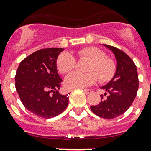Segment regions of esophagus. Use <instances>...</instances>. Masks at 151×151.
<instances>
[{
  "label": "esophagus",
  "mask_w": 151,
  "mask_h": 151,
  "mask_svg": "<svg viewBox=\"0 0 151 151\" xmlns=\"http://www.w3.org/2000/svg\"><path fill=\"white\" fill-rule=\"evenodd\" d=\"M83 91H84L85 93H86V94H90L93 91H92V89H83Z\"/></svg>",
  "instance_id": "34e87169"
}]
</instances>
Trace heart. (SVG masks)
<instances>
[{"instance_id":"1","label":"heart","mask_w":151,"mask_h":151,"mask_svg":"<svg viewBox=\"0 0 151 151\" xmlns=\"http://www.w3.org/2000/svg\"><path fill=\"white\" fill-rule=\"evenodd\" d=\"M76 55L80 59L90 60L87 71L89 73H81L73 72L65 78V86L68 89H78L89 86L98 79L101 82L110 80L115 74L116 64L114 61L106 58L103 50L96 47H86L77 51ZM57 68L60 73L65 74L76 67V60L74 56L68 52H63L57 58Z\"/></svg>"}]
</instances>
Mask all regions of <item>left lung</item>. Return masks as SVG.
<instances>
[{
  "instance_id": "1",
  "label": "left lung",
  "mask_w": 151,
  "mask_h": 151,
  "mask_svg": "<svg viewBox=\"0 0 151 151\" xmlns=\"http://www.w3.org/2000/svg\"><path fill=\"white\" fill-rule=\"evenodd\" d=\"M115 55L117 62L116 71L113 78L101 87L105 91L100 95L102 100L98 105L91 106V110L99 117L111 119L125 113L135 99L138 87L137 70L134 61L122 50L104 45Z\"/></svg>"
}]
</instances>
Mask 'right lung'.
Listing matches in <instances>:
<instances>
[{
    "mask_svg": "<svg viewBox=\"0 0 151 151\" xmlns=\"http://www.w3.org/2000/svg\"><path fill=\"white\" fill-rule=\"evenodd\" d=\"M63 48L36 51L20 63L15 75V88L26 109L39 117H55L66 109L68 96L58 92L62 79L56 61Z\"/></svg>",
    "mask_w": 151,
    "mask_h": 151,
    "instance_id": "add662e5",
    "label": "right lung"
}]
</instances>
